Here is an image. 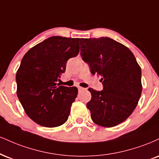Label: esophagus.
<instances>
[{
	"instance_id": "34e87169",
	"label": "esophagus",
	"mask_w": 159,
	"mask_h": 159,
	"mask_svg": "<svg viewBox=\"0 0 159 159\" xmlns=\"http://www.w3.org/2000/svg\"><path fill=\"white\" fill-rule=\"evenodd\" d=\"M78 90H79V91H81V90H84V89H85L84 88H83L81 87H78Z\"/></svg>"
}]
</instances>
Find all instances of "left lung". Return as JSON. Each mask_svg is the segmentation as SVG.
Instances as JSON below:
<instances>
[{"instance_id":"8db88e82","label":"left lung","mask_w":159,"mask_h":159,"mask_svg":"<svg viewBox=\"0 0 159 159\" xmlns=\"http://www.w3.org/2000/svg\"><path fill=\"white\" fill-rule=\"evenodd\" d=\"M81 55L91 73L101 77L103 90L89 88L87 104L95 124L112 127L132 114L140 99L141 70L127 47L112 38H81Z\"/></svg>"}]
</instances>
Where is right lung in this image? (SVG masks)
<instances>
[{
    "instance_id": "add662e5",
    "label": "right lung",
    "mask_w": 159,
    "mask_h": 159,
    "mask_svg": "<svg viewBox=\"0 0 159 159\" xmlns=\"http://www.w3.org/2000/svg\"><path fill=\"white\" fill-rule=\"evenodd\" d=\"M79 48V38L52 36L22 58L16 73L17 95L26 115L39 125L56 127L67 121L78 89L57 82Z\"/></svg>"
}]
</instances>
